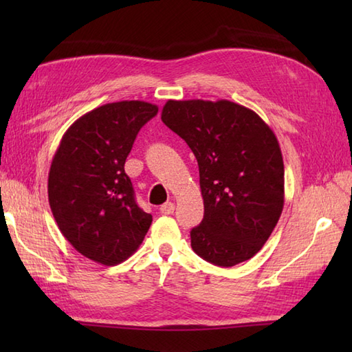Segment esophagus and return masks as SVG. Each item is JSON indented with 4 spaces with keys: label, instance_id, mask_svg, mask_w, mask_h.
Instances as JSON below:
<instances>
[{
    "label": "esophagus",
    "instance_id": "1",
    "mask_svg": "<svg viewBox=\"0 0 352 352\" xmlns=\"http://www.w3.org/2000/svg\"><path fill=\"white\" fill-rule=\"evenodd\" d=\"M175 210V204L174 203H164L160 206V213L162 214H172Z\"/></svg>",
    "mask_w": 352,
    "mask_h": 352
}]
</instances>
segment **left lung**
I'll use <instances>...</instances> for the list:
<instances>
[{"label": "left lung", "instance_id": "1", "mask_svg": "<svg viewBox=\"0 0 352 352\" xmlns=\"http://www.w3.org/2000/svg\"><path fill=\"white\" fill-rule=\"evenodd\" d=\"M162 121L198 162L204 218L190 231L192 250L223 267L250 260L284 206V163L271 126L228 100H169Z\"/></svg>", "mask_w": 352, "mask_h": 352}]
</instances>
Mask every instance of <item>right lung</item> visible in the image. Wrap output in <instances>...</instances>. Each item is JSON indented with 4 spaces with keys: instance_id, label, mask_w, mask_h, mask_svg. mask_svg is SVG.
I'll list each match as a JSON object with an SVG mask.
<instances>
[{
    "instance_id": "1",
    "label": "right lung",
    "mask_w": 352,
    "mask_h": 352,
    "mask_svg": "<svg viewBox=\"0 0 352 352\" xmlns=\"http://www.w3.org/2000/svg\"><path fill=\"white\" fill-rule=\"evenodd\" d=\"M157 111L155 104L145 101L104 104L66 130L52 157V216L66 241L96 263H122L153 222L136 204L124 164L139 130Z\"/></svg>"
}]
</instances>
